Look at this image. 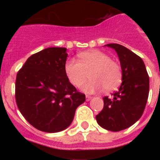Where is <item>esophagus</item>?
Here are the masks:
<instances>
[{
	"label": "esophagus",
	"instance_id": "obj_1",
	"mask_svg": "<svg viewBox=\"0 0 160 160\" xmlns=\"http://www.w3.org/2000/svg\"><path fill=\"white\" fill-rule=\"evenodd\" d=\"M91 99H92V97H91V96H88V95H87V96H86V100L90 101Z\"/></svg>",
	"mask_w": 160,
	"mask_h": 160
}]
</instances>
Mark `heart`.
Segmentation results:
<instances>
[{
	"label": "heart",
	"instance_id": "obj_1",
	"mask_svg": "<svg viewBox=\"0 0 160 160\" xmlns=\"http://www.w3.org/2000/svg\"><path fill=\"white\" fill-rule=\"evenodd\" d=\"M68 80L74 87H80L88 79L91 80L83 87L87 93L116 90L122 81V72L120 64L100 50H88L79 54V62L68 60L64 66Z\"/></svg>",
	"mask_w": 160,
	"mask_h": 160
}]
</instances>
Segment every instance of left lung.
<instances>
[{
	"mask_svg": "<svg viewBox=\"0 0 160 160\" xmlns=\"http://www.w3.org/2000/svg\"><path fill=\"white\" fill-rule=\"evenodd\" d=\"M106 45L118 53L122 82L112 97L103 98L104 108L96 120L102 128L118 132L132 126L143 114L149 93V76L144 62L136 54L118 43Z\"/></svg>",
	"mask_w": 160,
	"mask_h": 160,
	"instance_id": "1",
	"label": "left lung"
}]
</instances>
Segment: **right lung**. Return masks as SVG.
Listing matches in <instances>:
<instances>
[{
	"instance_id": "add662e5",
	"label": "right lung",
	"mask_w": 160,
	"mask_h": 160,
	"mask_svg": "<svg viewBox=\"0 0 160 160\" xmlns=\"http://www.w3.org/2000/svg\"><path fill=\"white\" fill-rule=\"evenodd\" d=\"M66 48H47L26 60L16 76L15 99L20 113L38 130L60 132L73 122L86 100L65 73Z\"/></svg>"
}]
</instances>
